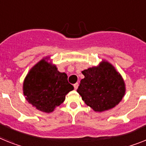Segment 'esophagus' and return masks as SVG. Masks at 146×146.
I'll use <instances>...</instances> for the list:
<instances>
[{
    "label": "esophagus",
    "instance_id": "esophagus-1",
    "mask_svg": "<svg viewBox=\"0 0 146 146\" xmlns=\"http://www.w3.org/2000/svg\"><path fill=\"white\" fill-rule=\"evenodd\" d=\"M73 86H74V89L76 90L77 88H78V87H79V83H76V84H73Z\"/></svg>",
    "mask_w": 146,
    "mask_h": 146
}]
</instances>
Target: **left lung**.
<instances>
[{"instance_id": "1", "label": "left lung", "mask_w": 146, "mask_h": 146, "mask_svg": "<svg viewBox=\"0 0 146 146\" xmlns=\"http://www.w3.org/2000/svg\"><path fill=\"white\" fill-rule=\"evenodd\" d=\"M77 92L85 104L95 111L102 112L114 108L122 100L125 82L113 66L102 61L100 66L83 70Z\"/></svg>"}]
</instances>
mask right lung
<instances>
[{"label":"right lung","mask_w":146,"mask_h":146,"mask_svg":"<svg viewBox=\"0 0 146 146\" xmlns=\"http://www.w3.org/2000/svg\"><path fill=\"white\" fill-rule=\"evenodd\" d=\"M67 81L65 73L41 60L29 70L24 82L23 90L29 103L39 111L50 113L65 100V96L73 90Z\"/></svg>","instance_id":"right-lung-1"}]
</instances>
